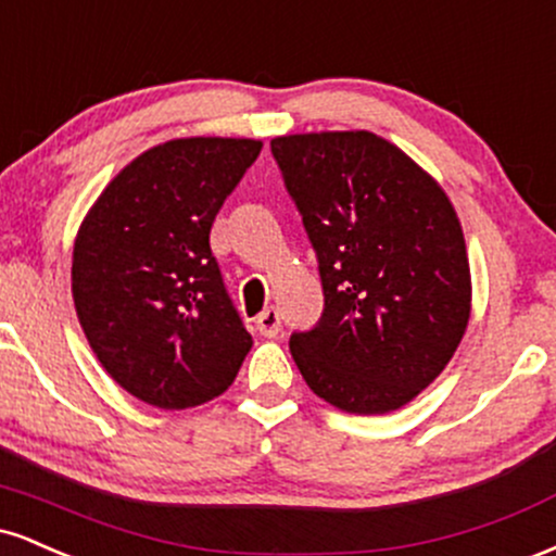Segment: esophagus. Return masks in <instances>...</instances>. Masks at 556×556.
<instances>
[{
    "instance_id": "1",
    "label": "esophagus",
    "mask_w": 556,
    "mask_h": 556,
    "mask_svg": "<svg viewBox=\"0 0 556 556\" xmlns=\"http://www.w3.org/2000/svg\"><path fill=\"white\" fill-rule=\"evenodd\" d=\"M256 329H258V334H264V337H277L279 329H282V318H279V311L277 308L261 311V314L256 316Z\"/></svg>"
}]
</instances>
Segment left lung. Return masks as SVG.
I'll return each instance as SVG.
<instances>
[{
	"label": "left lung",
	"instance_id": "8db88e82",
	"mask_svg": "<svg viewBox=\"0 0 556 556\" xmlns=\"http://www.w3.org/2000/svg\"><path fill=\"white\" fill-rule=\"evenodd\" d=\"M271 156L324 290L321 318L290 337L295 366L342 410H397L444 371L468 327L455 208L413 159L366 130L274 138Z\"/></svg>",
	"mask_w": 556,
	"mask_h": 556
}]
</instances>
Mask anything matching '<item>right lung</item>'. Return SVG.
<instances>
[{
  "label": "right lung",
  "instance_id": "1",
  "mask_svg": "<svg viewBox=\"0 0 556 556\" xmlns=\"http://www.w3.org/2000/svg\"><path fill=\"white\" fill-rule=\"evenodd\" d=\"M261 140L185 138L130 162L93 203L73 253V300L106 374L132 397L182 410L219 397L251 334L208 235Z\"/></svg>",
  "mask_w": 556,
  "mask_h": 556
}]
</instances>
